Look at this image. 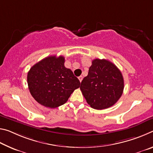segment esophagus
<instances>
[{
    "mask_svg": "<svg viewBox=\"0 0 153 153\" xmlns=\"http://www.w3.org/2000/svg\"><path fill=\"white\" fill-rule=\"evenodd\" d=\"M78 79H79V82H81L82 81V79H83V77H82V76H80L78 77Z\"/></svg>",
    "mask_w": 153,
    "mask_h": 153,
    "instance_id": "1",
    "label": "esophagus"
}]
</instances>
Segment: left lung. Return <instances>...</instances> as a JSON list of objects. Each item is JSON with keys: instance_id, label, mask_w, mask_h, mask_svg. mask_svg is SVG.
Listing matches in <instances>:
<instances>
[{"instance_id": "8db88e82", "label": "left lung", "mask_w": 153, "mask_h": 153, "mask_svg": "<svg viewBox=\"0 0 153 153\" xmlns=\"http://www.w3.org/2000/svg\"><path fill=\"white\" fill-rule=\"evenodd\" d=\"M124 81L117 66L106 59H94L80 90L90 107L98 110L112 107L122 95Z\"/></svg>"}]
</instances>
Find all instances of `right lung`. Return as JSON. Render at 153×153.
<instances>
[{"label":"right lung","mask_w":153,"mask_h":153,"mask_svg":"<svg viewBox=\"0 0 153 153\" xmlns=\"http://www.w3.org/2000/svg\"><path fill=\"white\" fill-rule=\"evenodd\" d=\"M64 63L63 56H47L28 71L27 80L31 94L46 107L54 108L65 104L80 86L79 80Z\"/></svg>","instance_id":"obj_1"}]
</instances>
